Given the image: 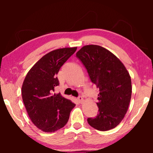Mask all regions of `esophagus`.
I'll return each mask as SVG.
<instances>
[{
	"label": "esophagus",
	"mask_w": 153,
	"mask_h": 153,
	"mask_svg": "<svg viewBox=\"0 0 153 153\" xmlns=\"http://www.w3.org/2000/svg\"><path fill=\"white\" fill-rule=\"evenodd\" d=\"M77 100H78V101H79V103H83V98L81 97V96H79V97L77 98Z\"/></svg>",
	"instance_id": "obj_1"
}]
</instances>
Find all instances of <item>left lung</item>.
<instances>
[{
    "mask_svg": "<svg viewBox=\"0 0 153 153\" xmlns=\"http://www.w3.org/2000/svg\"><path fill=\"white\" fill-rule=\"evenodd\" d=\"M86 68L92 82L100 90L95 118L88 123L97 130L114 129L124 118L131 96L128 71L114 53L99 45H85L76 53Z\"/></svg>",
    "mask_w": 153,
    "mask_h": 153,
    "instance_id": "left-lung-1",
    "label": "left lung"
}]
</instances>
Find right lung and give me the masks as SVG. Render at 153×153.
Masks as SVG:
<instances>
[{
    "label": "right lung",
    "instance_id": "right-lung-1",
    "mask_svg": "<svg viewBox=\"0 0 153 153\" xmlns=\"http://www.w3.org/2000/svg\"><path fill=\"white\" fill-rule=\"evenodd\" d=\"M77 47L53 50L41 58L27 73L22 87V99L33 124L45 132H53L68 123L76 104L53 93L59 85L56 75Z\"/></svg>",
    "mask_w": 153,
    "mask_h": 153
}]
</instances>
